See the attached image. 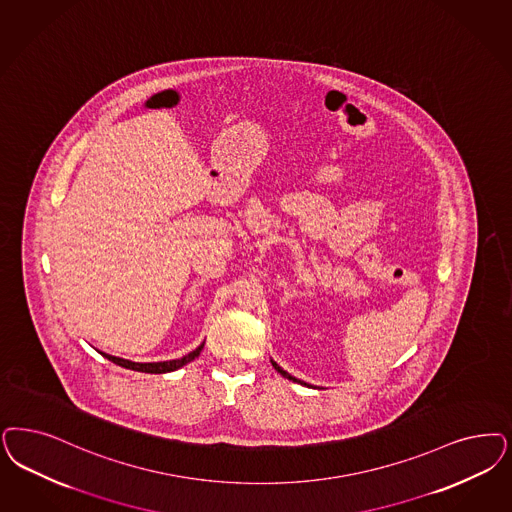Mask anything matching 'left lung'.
Returning <instances> with one entry per match:
<instances>
[{"instance_id":"left-lung-1","label":"left lung","mask_w":512,"mask_h":512,"mask_svg":"<svg viewBox=\"0 0 512 512\" xmlns=\"http://www.w3.org/2000/svg\"><path fill=\"white\" fill-rule=\"evenodd\" d=\"M272 365H274V369H276V371H278V372H280V374H282L283 378H289V380H293V382H299V384H302V382H300V380H297V378H295V376H291V374H289V372L283 371L282 367H280V365H278V363H274V361H272Z\"/></svg>"}]
</instances>
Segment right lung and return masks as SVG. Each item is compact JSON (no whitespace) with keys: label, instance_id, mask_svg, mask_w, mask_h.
<instances>
[{"label":"right lung","instance_id":"1","mask_svg":"<svg viewBox=\"0 0 512 512\" xmlns=\"http://www.w3.org/2000/svg\"><path fill=\"white\" fill-rule=\"evenodd\" d=\"M202 348H204V344H200L194 352L189 353V355H185V357H181V359H174V361H160V363H134V361L121 359V357H115V355H107V353H102V355L107 357L109 361H113L115 365L124 367V369H130V371L149 372V374H164V372L177 371L179 367H183V365H187L189 361H193L194 357H198V355H200Z\"/></svg>","mask_w":512,"mask_h":512}]
</instances>
